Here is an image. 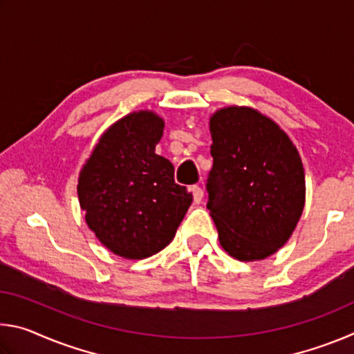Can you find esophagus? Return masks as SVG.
I'll return each mask as SVG.
<instances>
[{
	"label": "esophagus",
	"instance_id": "1",
	"mask_svg": "<svg viewBox=\"0 0 354 354\" xmlns=\"http://www.w3.org/2000/svg\"><path fill=\"white\" fill-rule=\"evenodd\" d=\"M192 195H194V201L196 203V205H200L201 203V200H203V189L201 187H198V185H194V187H192Z\"/></svg>",
	"mask_w": 354,
	"mask_h": 354
}]
</instances>
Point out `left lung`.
<instances>
[{
    "instance_id": "1",
    "label": "left lung",
    "mask_w": 354,
    "mask_h": 354,
    "mask_svg": "<svg viewBox=\"0 0 354 354\" xmlns=\"http://www.w3.org/2000/svg\"><path fill=\"white\" fill-rule=\"evenodd\" d=\"M214 158L207 209L221 248L242 262L272 256L289 241L306 201L297 147L277 122L250 106L209 118Z\"/></svg>"
}]
</instances>
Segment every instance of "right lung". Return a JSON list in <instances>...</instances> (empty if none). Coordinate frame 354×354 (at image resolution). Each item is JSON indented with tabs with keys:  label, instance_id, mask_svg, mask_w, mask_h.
Here are the masks:
<instances>
[{
	"label": "right lung",
	"instance_id": "1",
	"mask_svg": "<svg viewBox=\"0 0 354 354\" xmlns=\"http://www.w3.org/2000/svg\"><path fill=\"white\" fill-rule=\"evenodd\" d=\"M164 118L136 111L107 128L77 178V198L98 241L124 259L159 253L176 234L192 194L175 183L169 159L156 154Z\"/></svg>",
	"mask_w": 354,
	"mask_h": 354
}]
</instances>
